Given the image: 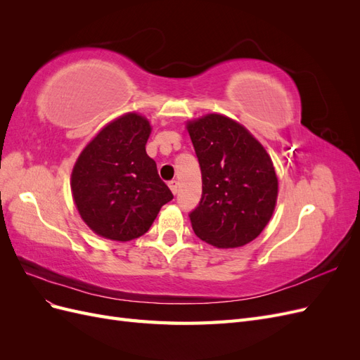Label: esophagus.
Wrapping results in <instances>:
<instances>
[{
	"instance_id": "obj_1",
	"label": "esophagus",
	"mask_w": 360,
	"mask_h": 360,
	"mask_svg": "<svg viewBox=\"0 0 360 360\" xmlns=\"http://www.w3.org/2000/svg\"><path fill=\"white\" fill-rule=\"evenodd\" d=\"M168 184H169V189H171V192H172L174 195H176V193H177V191H179V181H177V180H171Z\"/></svg>"
}]
</instances>
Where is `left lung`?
<instances>
[{"instance_id":"obj_1","label":"left lung","mask_w":360,"mask_h":360,"mask_svg":"<svg viewBox=\"0 0 360 360\" xmlns=\"http://www.w3.org/2000/svg\"><path fill=\"white\" fill-rule=\"evenodd\" d=\"M202 177L200 204L189 213L201 240L217 248L252 242L270 221L278 179L264 147L234 120L209 114L188 124Z\"/></svg>"}]
</instances>
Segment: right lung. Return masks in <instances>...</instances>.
<instances>
[{"mask_svg":"<svg viewBox=\"0 0 360 360\" xmlns=\"http://www.w3.org/2000/svg\"><path fill=\"white\" fill-rule=\"evenodd\" d=\"M151 127L126 114L103 127L84 148L72 172V193L84 222L117 242L143 236L174 195L146 153Z\"/></svg>","mask_w":360,"mask_h":360,"instance_id":"obj_1","label":"right lung"}]
</instances>
